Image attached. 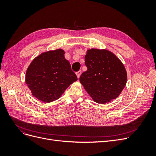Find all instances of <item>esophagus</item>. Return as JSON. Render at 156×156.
<instances>
[{"label": "esophagus", "mask_w": 156, "mask_h": 156, "mask_svg": "<svg viewBox=\"0 0 156 156\" xmlns=\"http://www.w3.org/2000/svg\"><path fill=\"white\" fill-rule=\"evenodd\" d=\"M81 73H82V72L81 70H79V71H78L77 72H76V75H77V77L78 79L80 77V76H81Z\"/></svg>", "instance_id": "1"}]
</instances>
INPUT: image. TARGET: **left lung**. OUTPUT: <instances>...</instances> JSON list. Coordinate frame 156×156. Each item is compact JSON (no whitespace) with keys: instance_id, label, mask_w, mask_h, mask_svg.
<instances>
[{"instance_id":"obj_1","label":"left lung","mask_w":156,"mask_h":156,"mask_svg":"<svg viewBox=\"0 0 156 156\" xmlns=\"http://www.w3.org/2000/svg\"><path fill=\"white\" fill-rule=\"evenodd\" d=\"M87 70L79 78L80 83L94 102L105 104L121 94L127 83L124 65L107 49H90L84 56Z\"/></svg>"}]
</instances>
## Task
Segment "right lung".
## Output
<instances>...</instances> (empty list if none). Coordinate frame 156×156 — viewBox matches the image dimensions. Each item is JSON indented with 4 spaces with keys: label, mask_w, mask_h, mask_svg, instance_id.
<instances>
[{
    "label": "right lung",
    "mask_w": 156,
    "mask_h": 156,
    "mask_svg": "<svg viewBox=\"0 0 156 156\" xmlns=\"http://www.w3.org/2000/svg\"><path fill=\"white\" fill-rule=\"evenodd\" d=\"M64 54L61 49L44 52L28 67L25 83L39 101L50 103L58 100L71 84L77 81Z\"/></svg>",
    "instance_id": "add662e5"
}]
</instances>
